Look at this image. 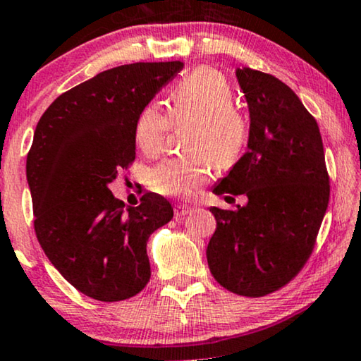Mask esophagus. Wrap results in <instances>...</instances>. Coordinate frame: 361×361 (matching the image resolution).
<instances>
[{
    "label": "esophagus",
    "mask_w": 361,
    "mask_h": 361,
    "mask_svg": "<svg viewBox=\"0 0 361 361\" xmlns=\"http://www.w3.org/2000/svg\"><path fill=\"white\" fill-rule=\"evenodd\" d=\"M191 209H192V207L188 206V204H176V206H175V216H176V217L186 216V214H190Z\"/></svg>",
    "instance_id": "obj_1"
}]
</instances>
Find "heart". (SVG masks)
I'll use <instances>...</instances> for the list:
<instances>
[{"label": "heart", "mask_w": 361, "mask_h": 361, "mask_svg": "<svg viewBox=\"0 0 361 361\" xmlns=\"http://www.w3.org/2000/svg\"><path fill=\"white\" fill-rule=\"evenodd\" d=\"M192 123L186 149L192 154L171 157L150 171L149 186L161 196L188 197L209 180L212 169L229 166L247 142L248 123L233 106V91L221 72L200 67L171 90L169 114L159 103H149L137 116L135 144L147 157L159 155L171 124Z\"/></svg>", "instance_id": "heart-1"}]
</instances>
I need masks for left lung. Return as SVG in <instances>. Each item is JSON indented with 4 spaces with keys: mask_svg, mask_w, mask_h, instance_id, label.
<instances>
[{
    "mask_svg": "<svg viewBox=\"0 0 361 361\" xmlns=\"http://www.w3.org/2000/svg\"><path fill=\"white\" fill-rule=\"evenodd\" d=\"M237 80L250 111L248 150L214 192L245 195L248 202L237 211L211 207L217 227L206 255L221 286L260 298L286 286L306 265L331 185L321 130L296 93L247 67L237 70Z\"/></svg>",
    "mask_w": 361,
    "mask_h": 361,
    "instance_id": "obj_1",
    "label": "left lung"
}]
</instances>
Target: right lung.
<instances>
[{"mask_svg":"<svg viewBox=\"0 0 361 361\" xmlns=\"http://www.w3.org/2000/svg\"><path fill=\"white\" fill-rule=\"evenodd\" d=\"M181 68L106 70L60 94L35 128L26 161L35 235L60 275L96 301H124L145 288L147 240L173 217L164 196L145 192L132 207L108 186L135 160L137 116Z\"/></svg>","mask_w":361,"mask_h":361,"instance_id":"1","label":"right lung"}]
</instances>
